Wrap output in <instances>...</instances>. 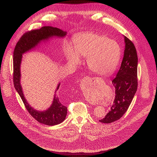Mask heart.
<instances>
[{"label":"heart","mask_w":157,"mask_h":157,"mask_svg":"<svg viewBox=\"0 0 157 157\" xmlns=\"http://www.w3.org/2000/svg\"><path fill=\"white\" fill-rule=\"evenodd\" d=\"M66 58L73 64L81 62L80 56L87 57V64L93 72L101 75L113 73L119 62L121 48L118 43L105 36L85 33L78 36L75 49L68 47Z\"/></svg>","instance_id":"1"}]
</instances>
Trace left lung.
<instances>
[{
	"mask_svg": "<svg viewBox=\"0 0 157 157\" xmlns=\"http://www.w3.org/2000/svg\"><path fill=\"white\" fill-rule=\"evenodd\" d=\"M125 50L121 68L112 81L115 99L110 111L99 122L112 123L121 119L127 110L137 89L138 57L133 43L124 36Z\"/></svg>",
	"mask_w": 157,
	"mask_h": 157,
	"instance_id": "obj_1",
	"label": "left lung"
}]
</instances>
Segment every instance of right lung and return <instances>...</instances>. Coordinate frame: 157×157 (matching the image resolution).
<instances>
[{"mask_svg": "<svg viewBox=\"0 0 157 157\" xmlns=\"http://www.w3.org/2000/svg\"><path fill=\"white\" fill-rule=\"evenodd\" d=\"M67 32L59 29L50 26H46L38 30H33L24 34L17 42L13 52V80L16 91L20 95L27 110L30 114L38 122L47 125H55L63 122L66 117L67 107L61 103L58 96L55 93L51 106L46 110L40 111L32 107L27 101L22 91L20 84V64L22 55L34 48L41 42L48 40L53 36L63 38ZM58 84L55 93L59 89Z\"/></svg>", "mask_w": 157, "mask_h": 157, "instance_id": "right-lung-1", "label": "right lung"}]
</instances>
